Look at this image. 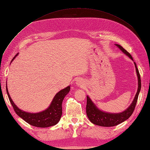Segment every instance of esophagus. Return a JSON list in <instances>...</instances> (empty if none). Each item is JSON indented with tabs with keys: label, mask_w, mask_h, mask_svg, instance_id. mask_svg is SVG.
Segmentation results:
<instances>
[{
	"label": "esophagus",
	"mask_w": 150,
	"mask_h": 150,
	"mask_svg": "<svg viewBox=\"0 0 150 150\" xmlns=\"http://www.w3.org/2000/svg\"><path fill=\"white\" fill-rule=\"evenodd\" d=\"M76 83H77V85L79 86H81V84H82V81L81 80H78L76 82Z\"/></svg>",
	"instance_id": "obj_1"
}]
</instances>
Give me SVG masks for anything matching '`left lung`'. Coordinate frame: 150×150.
I'll return each mask as SVG.
<instances>
[{
	"instance_id": "1",
	"label": "left lung",
	"mask_w": 150,
	"mask_h": 150,
	"mask_svg": "<svg viewBox=\"0 0 150 150\" xmlns=\"http://www.w3.org/2000/svg\"><path fill=\"white\" fill-rule=\"evenodd\" d=\"M116 46H118L122 50V52L128 55L130 59L133 60L132 55H130L129 52L124 48L123 47L119 45V44H116ZM135 66L136 68V71L138 77V90L137 92L135 97L132 102V104L130 105L128 109H126L125 111H123L122 113H109L103 112L100 110H99L98 108L95 106V105L92 103L91 100L88 96H87V104H86V114L90 119L91 122L96 124V125L100 126H104V127H111V126H117L118 124L122 123L124 121H125L128 119L130 116L132 115V113L134 111L135 108V106L137 102L139 92L141 91V76H140V73L139 71V69L137 68V65L135 62Z\"/></svg>"
}]
</instances>
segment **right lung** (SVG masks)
<instances>
[{"label":"right lung","instance_id":"obj_1","mask_svg":"<svg viewBox=\"0 0 150 150\" xmlns=\"http://www.w3.org/2000/svg\"><path fill=\"white\" fill-rule=\"evenodd\" d=\"M15 57H13L12 60L15 59ZM69 90L70 86H68L58 92L53 98L52 103H51L50 106L47 110L42 112L31 113L25 112L18 109L11 100L10 95L8 93L7 86H6V91H7L9 100L15 112L30 125L38 127V128H47V127L55 125L59 122L62 113V101L66 95L69 93Z\"/></svg>","mask_w":150,"mask_h":150}]
</instances>
